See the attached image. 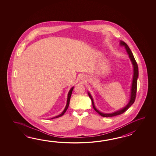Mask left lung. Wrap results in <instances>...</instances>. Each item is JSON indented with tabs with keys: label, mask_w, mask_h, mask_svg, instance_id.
Wrapping results in <instances>:
<instances>
[{
	"label": "left lung",
	"mask_w": 156,
	"mask_h": 156,
	"mask_svg": "<svg viewBox=\"0 0 156 156\" xmlns=\"http://www.w3.org/2000/svg\"><path fill=\"white\" fill-rule=\"evenodd\" d=\"M120 44L121 46H125V48H126V51L128 52V54L129 55V56L130 58V60H131L133 65L134 75H133V79L132 89H131L130 99L129 102L128 103V104L125 108H124L123 109H122L120 110L119 111H117L116 112L111 113V114H104V113L100 112L99 110L96 109V108L95 107V105H94V101H93V99L92 97H91V95L89 93H88L90 98L91 99V101H92L93 108L94 109V110L99 115H100L101 116H104V117H111V116H116V115H118L123 114V113L126 112V110L129 108L130 106H131L134 103V101L136 100V88H137V79H138V65H137L136 60H135V58L134 57L132 52L131 50L130 49L129 47L127 45V44L126 43H125L124 41H120Z\"/></svg>",
	"instance_id": "obj_1"
}]
</instances>
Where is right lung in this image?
<instances>
[{"label":"right lung","instance_id":"1","mask_svg":"<svg viewBox=\"0 0 156 156\" xmlns=\"http://www.w3.org/2000/svg\"><path fill=\"white\" fill-rule=\"evenodd\" d=\"M73 87H72L71 90H70V91L69 92V94H68V97H67V104L66 106L65 107V109L63 111V112L61 113V114H60L59 115H58V116H55V117H53L52 118H51V119H54V118H58V117H60V116H62L63 114H65V113L66 112L67 109V108H68V107L69 106V104H70V98H71V94H72V92H73Z\"/></svg>","mask_w":156,"mask_h":156}]
</instances>
